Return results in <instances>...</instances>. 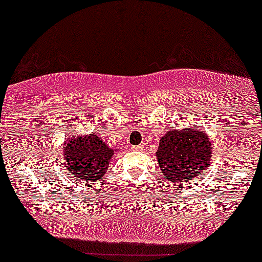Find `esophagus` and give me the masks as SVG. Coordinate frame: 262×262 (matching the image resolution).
<instances>
[{"mask_svg":"<svg viewBox=\"0 0 262 262\" xmlns=\"http://www.w3.org/2000/svg\"><path fill=\"white\" fill-rule=\"evenodd\" d=\"M132 151H140L143 150V145H138V146H130Z\"/></svg>","mask_w":262,"mask_h":262,"instance_id":"obj_1","label":"esophagus"}]
</instances>
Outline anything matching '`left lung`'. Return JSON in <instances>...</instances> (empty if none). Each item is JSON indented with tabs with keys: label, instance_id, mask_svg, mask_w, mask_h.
<instances>
[{
	"label": "left lung",
	"instance_id": "obj_1",
	"mask_svg": "<svg viewBox=\"0 0 262 262\" xmlns=\"http://www.w3.org/2000/svg\"><path fill=\"white\" fill-rule=\"evenodd\" d=\"M155 155L163 178L172 183H190L209 169L211 141L203 129H171L160 139Z\"/></svg>",
	"mask_w": 262,
	"mask_h": 262
}]
</instances>
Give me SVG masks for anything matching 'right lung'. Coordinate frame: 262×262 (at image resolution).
I'll return each mask as SVG.
<instances>
[{
	"label": "right lung",
	"mask_w": 262,
	"mask_h": 262,
	"mask_svg": "<svg viewBox=\"0 0 262 262\" xmlns=\"http://www.w3.org/2000/svg\"><path fill=\"white\" fill-rule=\"evenodd\" d=\"M63 146L69 177L86 182H100L108 169L112 155L118 151L110 147L95 132L68 138Z\"/></svg>",
	"instance_id": "add662e5"
}]
</instances>
